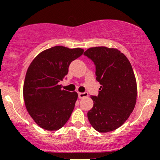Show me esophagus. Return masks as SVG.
<instances>
[{
	"instance_id": "esophagus-1",
	"label": "esophagus",
	"mask_w": 160,
	"mask_h": 160,
	"mask_svg": "<svg viewBox=\"0 0 160 160\" xmlns=\"http://www.w3.org/2000/svg\"><path fill=\"white\" fill-rule=\"evenodd\" d=\"M88 96V92H78V97L79 98H85V97Z\"/></svg>"
}]
</instances>
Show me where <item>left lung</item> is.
<instances>
[{"instance_id":"left-lung-1","label":"left lung","mask_w":160,"mask_h":160,"mask_svg":"<svg viewBox=\"0 0 160 160\" xmlns=\"http://www.w3.org/2000/svg\"><path fill=\"white\" fill-rule=\"evenodd\" d=\"M84 56L94 62L98 96L87 113L89 122L99 132L113 131L126 122L136 103L137 83L131 64L118 49L106 47L88 49Z\"/></svg>"}]
</instances>
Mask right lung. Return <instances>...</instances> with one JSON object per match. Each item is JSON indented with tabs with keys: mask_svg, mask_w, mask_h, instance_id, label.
I'll return each mask as SVG.
<instances>
[{
	"mask_svg": "<svg viewBox=\"0 0 160 160\" xmlns=\"http://www.w3.org/2000/svg\"><path fill=\"white\" fill-rule=\"evenodd\" d=\"M82 53L81 48L56 46L38 54L29 65L24 82V101L40 127L55 131L69 120L78 95L62 89L58 82L68 74L71 62Z\"/></svg>",
	"mask_w": 160,
	"mask_h": 160,
	"instance_id": "1",
	"label": "right lung"
}]
</instances>
